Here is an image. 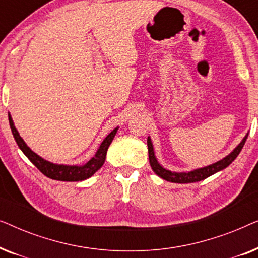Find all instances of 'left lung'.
Returning a JSON list of instances; mask_svg holds the SVG:
<instances>
[{
	"mask_svg": "<svg viewBox=\"0 0 258 258\" xmlns=\"http://www.w3.org/2000/svg\"><path fill=\"white\" fill-rule=\"evenodd\" d=\"M246 139H248V134H246L244 139L242 140V142L239 143L238 146L228 155V156L222 158L221 161L216 162V163L210 164V165H208V167H204V168L196 169V170H192L189 172H174V171L167 170V169H164L160 163H158L156 157H155L153 143H151L150 137H148L147 144H148V153H149V162H150L151 169H153L155 174L160 176L161 178L165 179V181L172 182V183L199 182V181H202V179H206L207 177H209V176H211V175L216 174L217 171L223 170V169L227 168L229 164H231L232 161H234L235 158L238 156V154L241 153V150H242L243 146H244Z\"/></svg>",
	"mask_w": 258,
	"mask_h": 258,
	"instance_id": "1",
	"label": "left lung"
}]
</instances>
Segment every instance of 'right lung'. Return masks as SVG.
Masks as SVG:
<instances>
[{"instance_id":"obj_1","label":"right lung","mask_w":258,"mask_h":258,"mask_svg":"<svg viewBox=\"0 0 258 258\" xmlns=\"http://www.w3.org/2000/svg\"><path fill=\"white\" fill-rule=\"evenodd\" d=\"M9 117V124L12 133L15 139L17 146L20 147V149L22 150V153L29 158L31 163L40 170L42 174L47 176V177L51 179H56V181H66V182H76V181H83L93 176L102 165H103L105 161V156H107L108 148L110 146V143L114 140V137L117 133L118 128H115L109 135L103 140V142L101 143L100 148H98L96 154L94 157H91L84 165H64V164H54L51 162H48L43 160V158L38 156L37 154H35L29 147L27 146L26 142L22 140V137L20 136L19 132H17L14 122L12 119V116L8 114Z\"/></svg>"}]
</instances>
